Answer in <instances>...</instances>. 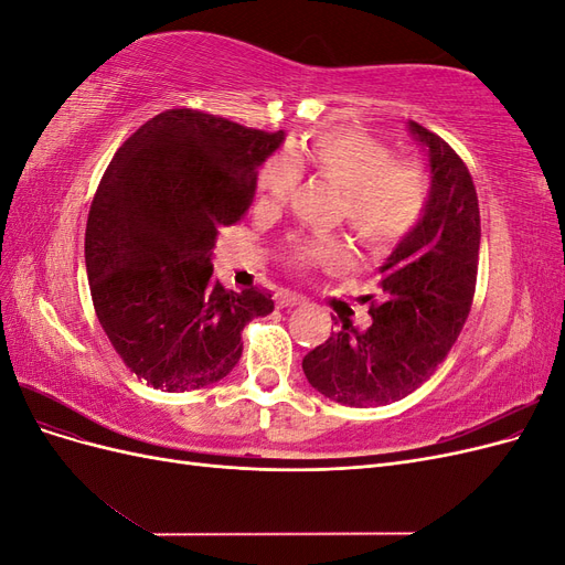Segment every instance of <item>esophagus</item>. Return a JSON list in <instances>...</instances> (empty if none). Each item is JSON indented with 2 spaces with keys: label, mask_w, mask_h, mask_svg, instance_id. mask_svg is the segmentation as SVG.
<instances>
[{
  "label": "esophagus",
  "mask_w": 565,
  "mask_h": 565,
  "mask_svg": "<svg viewBox=\"0 0 565 565\" xmlns=\"http://www.w3.org/2000/svg\"><path fill=\"white\" fill-rule=\"evenodd\" d=\"M303 303V297L295 295V292H280L278 295V306L280 309H292V306H299Z\"/></svg>",
  "instance_id": "34e87169"
}]
</instances>
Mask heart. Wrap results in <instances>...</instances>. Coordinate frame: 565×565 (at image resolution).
I'll use <instances>...</instances> for the list:
<instances>
[{"instance_id":"obj_1","label":"heart","mask_w":565,"mask_h":565,"mask_svg":"<svg viewBox=\"0 0 565 565\" xmlns=\"http://www.w3.org/2000/svg\"><path fill=\"white\" fill-rule=\"evenodd\" d=\"M303 167L341 188V214L367 247L398 243L426 210L429 185L422 169L393 160L384 143L363 131H322L309 146L273 158L262 172L264 195L273 202L287 200ZM289 259L301 268L337 266L347 259V249L330 237H309L289 245Z\"/></svg>"}]
</instances>
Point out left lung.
Instances as JSON below:
<instances>
[{"instance_id": "obj_1", "label": "left lung", "mask_w": 565, "mask_h": 565, "mask_svg": "<svg viewBox=\"0 0 565 565\" xmlns=\"http://www.w3.org/2000/svg\"><path fill=\"white\" fill-rule=\"evenodd\" d=\"M407 127L429 158L426 210L380 266V297H367L370 328L344 318L301 363L316 391L349 407L401 401L429 380L465 328L476 292L481 212L469 169L440 136L413 119Z\"/></svg>"}]
</instances>
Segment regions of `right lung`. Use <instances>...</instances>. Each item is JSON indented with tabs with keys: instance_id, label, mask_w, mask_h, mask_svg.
Listing matches in <instances>:
<instances>
[{
	"instance_id": "obj_1",
	"label": "right lung",
	"mask_w": 565,
	"mask_h": 565,
	"mask_svg": "<svg viewBox=\"0 0 565 565\" xmlns=\"http://www.w3.org/2000/svg\"><path fill=\"white\" fill-rule=\"evenodd\" d=\"M280 143L282 131L174 108L136 129L100 179L84 235L92 301L117 355L152 388L224 380L245 324L273 311L268 289L214 280L212 249L249 210L256 169Z\"/></svg>"
}]
</instances>
